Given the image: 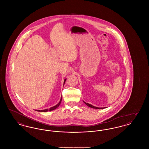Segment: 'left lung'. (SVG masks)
Wrapping results in <instances>:
<instances>
[{"mask_svg": "<svg viewBox=\"0 0 149 149\" xmlns=\"http://www.w3.org/2000/svg\"><path fill=\"white\" fill-rule=\"evenodd\" d=\"M84 102V103H85L86 105H87L89 107H91V108H94V109H102V108H99V107H94L92 106V105H91V104H89V103H86L85 102Z\"/></svg>", "mask_w": 149, "mask_h": 149, "instance_id": "obj_1", "label": "left lung"}]
</instances>
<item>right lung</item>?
Listing matches in <instances>:
<instances>
[{"label":"right lung","mask_w":149,"mask_h":149,"mask_svg":"<svg viewBox=\"0 0 149 149\" xmlns=\"http://www.w3.org/2000/svg\"><path fill=\"white\" fill-rule=\"evenodd\" d=\"M66 79H65L64 80V84H65V81H66ZM61 100H62V98H61V99H60L59 103H58L57 104H56V105L55 106L51 107V108H50V109H44V110H36V111H38V112H47V111H53V110L56 109L57 108L60 106V103H61Z\"/></svg>","instance_id":"add662e5"}]
</instances>
